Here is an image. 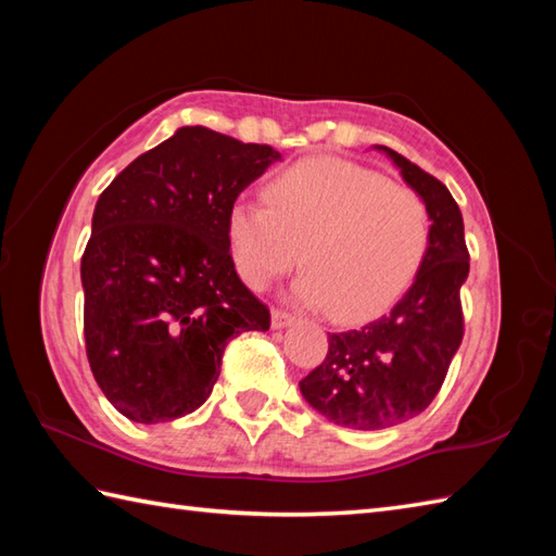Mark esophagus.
<instances>
[{
    "mask_svg": "<svg viewBox=\"0 0 556 556\" xmlns=\"http://www.w3.org/2000/svg\"><path fill=\"white\" fill-rule=\"evenodd\" d=\"M296 323V317L285 313V311H271V329H285Z\"/></svg>",
    "mask_w": 556,
    "mask_h": 556,
    "instance_id": "esophagus-1",
    "label": "esophagus"
}]
</instances>
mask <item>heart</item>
Masks as SVG:
<instances>
[{
    "instance_id": "1",
    "label": "heart",
    "mask_w": 556,
    "mask_h": 556,
    "mask_svg": "<svg viewBox=\"0 0 556 556\" xmlns=\"http://www.w3.org/2000/svg\"><path fill=\"white\" fill-rule=\"evenodd\" d=\"M265 202L236 200L227 217L233 263L248 287L267 289L296 265L293 296L361 323L392 305L428 253L430 215L422 198L382 174L337 157L279 172Z\"/></svg>"
}]
</instances>
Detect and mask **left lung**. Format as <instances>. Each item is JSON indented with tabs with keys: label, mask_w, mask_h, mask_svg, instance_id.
<instances>
[{
	"label": "left lung",
	"mask_w": 556,
	"mask_h": 556,
	"mask_svg": "<svg viewBox=\"0 0 556 556\" xmlns=\"http://www.w3.org/2000/svg\"><path fill=\"white\" fill-rule=\"evenodd\" d=\"M401 179L430 215V243L413 285L370 325L329 334L320 368L299 382L303 399L329 422L384 430L432 404L464 339L458 293L468 279L464 217L448 188L384 146Z\"/></svg>",
	"instance_id": "1"
}]
</instances>
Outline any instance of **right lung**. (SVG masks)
Returning a JSON list of instances; mask_svg holds the SVG:
<instances>
[{
	"label": "right lung",
	"instance_id": "1",
	"mask_svg": "<svg viewBox=\"0 0 556 556\" xmlns=\"http://www.w3.org/2000/svg\"><path fill=\"white\" fill-rule=\"evenodd\" d=\"M281 155L181 126L104 188L80 260L83 332L96 382L134 422L205 404L231 337L267 332L269 311L229 253L236 198Z\"/></svg>",
	"mask_w": 556,
	"mask_h": 556
}]
</instances>
